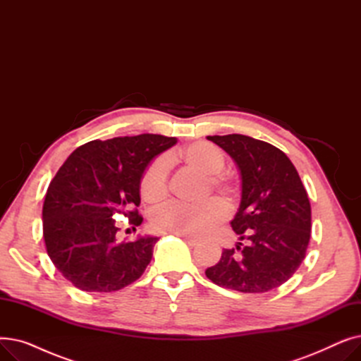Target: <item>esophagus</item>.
<instances>
[{
  "label": "esophagus",
  "mask_w": 361,
  "mask_h": 361,
  "mask_svg": "<svg viewBox=\"0 0 361 361\" xmlns=\"http://www.w3.org/2000/svg\"><path fill=\"white\" fill-rule=\"evenodd\" d=\"M181 238L188 244V245H193V247H195V245H199V240H196V238H192V237H185V235H181Z\"/></svg>",
  "instance_id": "1"
}]
</instances>
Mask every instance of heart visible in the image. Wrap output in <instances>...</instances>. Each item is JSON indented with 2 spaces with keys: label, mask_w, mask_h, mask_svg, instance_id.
Segmentation results:
<instances>
[{
  "label": "heart",
  "mask_w": 361,
  "mask_h": 361,
  "mask_svg": "<svg viewBox=\"0 0 361 361\" xmlns=\"http://www.w3.org/2000/svg\"><path fill=\"white\" fill-rule=\"evenodd\" d=\"M169 161H183L200 173L206 174L204 193L216 192L225 203L234 204L240 196L238 183L222 173L225 158L222 152L207 142H195L181 150L168 155ZM139 192L145 202L158 204L168 196V162L165 158H155L145 168L139 183ZM226 206L218 199H207L199 204L171 203L152 215V226L162 234L185 235L202 238L212 233L225 218Z\"/></svg>",
  "instance_id": "1"
}]
</instances>
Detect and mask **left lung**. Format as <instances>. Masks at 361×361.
<instances>
[{
  "label": "left lung",
  "instance_id": "obj_1",
  "mask_svg": "<svg viewBox=\"0 0 361 361\" xmlns=\"http://www.w3.org/2000/svg\"><path fill=\"white\" fill-rule=\"evenodd\" d=\"M237 164L241 203L231 222L240 240L206 276L224 288L267 293L287 282L306 257L312 207L295 166L274 145L243 135L207 136Z\"/></svg>",
  "mask_w": 361,
  "mask_h": 361
}]
</instances>
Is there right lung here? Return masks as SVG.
I'll use <instances>...</instances> for the list:
<instances>
[{
  "label": "right lung",
  "instance_id": "obj_1",
  "mask_svg": "<svg viewBox=\"0 0 361 361\" xmlns=\"http://www.w3.org/2000/svg\"><path fill=\"white\" fill-rule=\"evenodd\" d=\"M177 143L161 135L92 140L55 174L42 207L44 240L54 267L86 293L118 291L142 276L157 237L120 241L117 215L136 230L139 183L147 164Z\"/></svg>",
  "mask_w": 361,
  "mask_h": 361
}]
</instances>
